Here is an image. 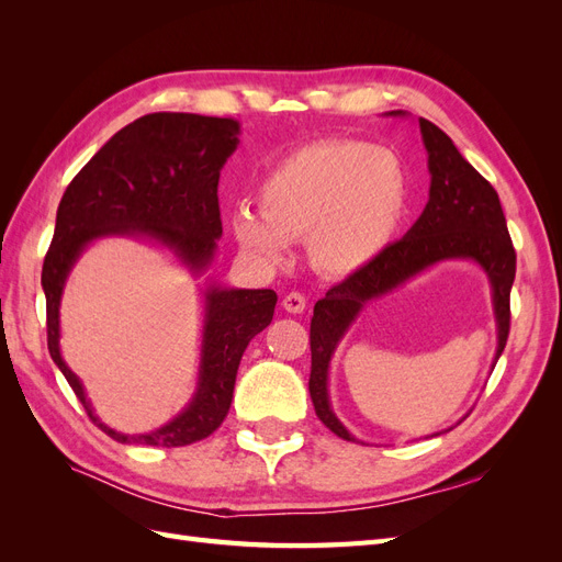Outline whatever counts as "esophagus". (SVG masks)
<instances>
[{
    "label": "esophagus",
    "mask_w": 562,
    "mask_h": 562,
    "mask_svg": "<svg viewBox=\"0 0 562 562\" xmlns=\"http://www.w3.org/2000/svg\"><path fill=\"white\" fill-rule=\"evenodd\" d=\"M281 304L288 314H302L304 307H307V300H304V295L300 293H288Z\"/></svg>",
    "instance_id": "obj_1"
}]
</instances>
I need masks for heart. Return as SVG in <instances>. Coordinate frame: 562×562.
<instances>
[{
    "label": "heart",
    "mask_w": 562,
    "mask_h": 562,
    "mask_svg": "<svg viewBox=\"0 0 562 562\" xmlns=\"http://www.w3.org/2000/svg\"><path fill=\"white\" fill-rule=\"evenodd\" d=\"M260 211L236 206L234 241L262 267L291 258L307 241L321 274L347 279L375 265L398 236L411 178L391 149L353 140H326L295 149L258 187Z\"/></svg>",
    "instance_id": "1"
}]
</instances>
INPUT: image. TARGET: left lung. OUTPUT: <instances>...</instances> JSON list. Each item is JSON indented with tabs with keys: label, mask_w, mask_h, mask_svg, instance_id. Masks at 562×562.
Listing matches in <instances>:
<instances>
[{
	"label": "left lung",
	"mask_w": 562,
	"mask_h": 562,
	"mask_svg": "<svg viewBox=\"0 0 562 562\" xmlns=\"http://www.w3.org/2000/svg\"><path fill=\"white\" fill-rule=\"evenodd\" d=\"M386 116H407V112L391 110ZM419 133L429 157L427 166L431 176L427 206H424L417 223L405 232L403 239L391 244L375 265L333 285L326 297L316 302L312 316L310 396L318 419L345 440L359 438L339 422L330 405V363L339 342L356 318L361 316L368 302L394 293L396 288L440 262L469 260L479 265L490 281L492 312H495L497 326V349L495 359H492V370H495L506 347L508 321H512L508 297H512V285L516 279V250L506 229L499 196L495 187L459 155L454 143L436 124L419 116ZM446 431H436L431 436Z\"/></svg>",
	"instance_id": "obj_1"
}]
</instances>
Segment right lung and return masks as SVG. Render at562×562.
<instances>
[{
  "label": "right lung",
  "mask_w": 562,
  "mask_h": 562,
  "mask_svg": "<svg viewBox=\"0 0 562 562\" xmlns=\"http://www.w3.org/2000/svg\"><path fill=\"white\" fill-rule=\"evenodd\" d=\"M239 135L241 126L234 119L187 112L145 114L114 133L60 199L54 241L42 269L48 353L89 417L119 443L180 448L211 436L229 413L236 370L248 342L274 316L277 293L269 288H225L206 277L223 236L220 171L239 147ZM110 235L157 245L202 281L195 394L171 423L147 435L108 428L59 353V302L66 277L83 249Z\"/></svg>",
  "instance_id": "right-lung-1"
}]
</instances>
